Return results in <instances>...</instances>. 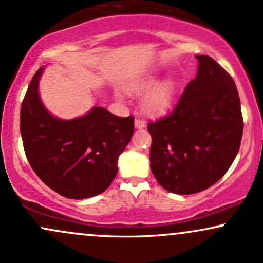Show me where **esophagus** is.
Listing matches in <instances>:
<instances>
[{
    "label": "esophagus",
    "mask_w": 263,
    "mask_h": 263,
    "mask_svg": "<svg viewBox=\"0 0 263 263\" xmlns=\"http://www.w3.org/2000/svg\"><path fill=\"white\" fill-rule=\"evenodd\" d=\"M135 127L138 129H142L146 127V122L141 119V117H136L135 119Z\"/></svg>",
    "instance_id": "1"
}]
</instances>
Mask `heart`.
<instances>
[{
    "label": "heart",
    "instance_id": "1",
    "mask_svg": "<svg viewBox=\"0 0 263 263\" xmlns=\"http://www.w3.org/2000/svg\"><path fill=\"white\" fill-rule=\"evenodd\" d=\"M128 91L137 96L148 93L144 98L142 107L147 115L157 116L164 114L171 107L177 92V83L171 77L162 81L157 77H148L135 84Z\"/></svg>",
    "mask_w": 263,
    "mask_h": 263
}]
</instances>
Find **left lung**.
<instances>
[{"instance_id":"left-lung-1","label":"left lung","mask_w":263,"mask_h":263,"mask_svg":"<svg viewBox=\"0 0 263 263\" xmlns=\"http://www.w3.org/2000/svg\"><path fill=\"white\" fill-rule=\"evenodd\" d=\"M198 73L171 115L149 122L151 171L163 188L188 195L221 179L236 157L243 121L232 78L197 55Z\"/></svg>"}]
</instances>
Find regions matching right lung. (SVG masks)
Instances as JSON below:
<instances>
[{
	"mask_svg": "<svg viewBox=\"0 0 263 263\" xmlns=\"http://www.w3.org/2000/svg\"><path fill=\"white\" fill-rule=\"evenodd\" d=\"M34 74L21 106V135L29 164L58 194L86 199L101 194L116 177L117 161L134 135V117L93 106L84 116L63 120L42 102Z\"/></svg>",
	"mask_w": 263,
	"mask_h": 263,
	"instance_id": "add662e5",
	"label": "right lung"
}]
</instances>
